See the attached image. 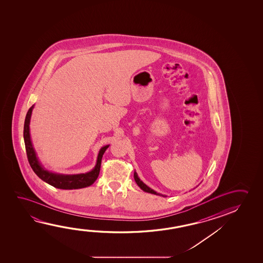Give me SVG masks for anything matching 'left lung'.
Masks as SVG:
<instances>
[{"label": "left lung", "mask_w": 263, "mask_h": 263, "mask_svg": "<svg viewBox=\"0 0 263 263\" xmlns=\"http://www.w3.org/2000/svg\"><path fill=\"white\" fill-rule=\"evenodd\" d=\"M134 178H135V181L137 182V184H138L141 189L144 191V192H146V193H149V194H156V195H161L160 194H158L157 192L155 191H153V190L151 189L149 187H147V186L143 182V181H140V179L138 178V174L136 173H134ZM164 196V195H162Z\"/></svg>", "instance_id": "8db88e82"}]
</instances>
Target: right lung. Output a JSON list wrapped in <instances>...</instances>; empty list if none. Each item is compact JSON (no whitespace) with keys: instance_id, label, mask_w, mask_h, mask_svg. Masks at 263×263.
I'll use <instances>...</instances> for the list:
<instances>
[{"instance_id":"right-lung-1","label":"right lung","mask_w":263,"mask_h":263,"mask_svg":"<svg viewBox=\"0 0 263 263\" xmlns=\"http://www.w3.org/2000/svg\"><path fill=\"white\" fill-rule=\"evenodd\" d=\"M33 107H34V105L29 108L28 112L26 114L25 125H24V139H25V145H26L27 159H28V162L30 164L31 168L34 171V173L41 180H43L48 184H50L55 188H59V189H80V188H84L87 186L91 185L99 176L102 158L109 146H105L101 148L99 154H98L96 166L90 173L77 174V175H62V174H57V173H49L48 171H45L39 163L36 155H35V151H34V147L31 143L29 122H30L31 114H32Z\"/></svg>"}]
</instances>
